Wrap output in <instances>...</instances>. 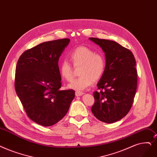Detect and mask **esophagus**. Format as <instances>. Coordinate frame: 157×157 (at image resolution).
<instances>
[{
  "label": "esophagus",
  "mask_w": 157,
  "mask_h": 157,
  "mask_svg": "<svg viewBox=\"0 0 157 157\" xmlns=\"http://www.w3.org/2000/svg\"><path fill=\"white\" fill-rule=\"evenodd\" d=\"M83 94H84L83 92H78V91H76V96H81V95H83Z\"/></svg>",
  "instance_id": "esophagus-1"
}]
</instances>
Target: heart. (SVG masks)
<instances>
[{
	"label": "heart",
	"instance_id": "b5f03b06",
	"mask_svg": "<svg viewBox=\"0 0 157 157\" xmlns=\"http://www.w3.org/2000/svg\"><path fill=\"white\" fill-rule=\"evenodd\" d=\"M70 61L74 67H79V77L68 85V88L82 91L90 86L93 82L99 81L105 72L106 61L103 54L95 53L86 46H79L69 54ZM62 77L67 81L73 79V69L71 64L63 60L59 65Z\"/></svg>",
	"mask_w": 157,
	"mask_h": 157
}]
</instances>
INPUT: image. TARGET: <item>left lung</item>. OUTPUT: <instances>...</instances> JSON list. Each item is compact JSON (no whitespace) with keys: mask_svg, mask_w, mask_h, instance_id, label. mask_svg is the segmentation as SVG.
<instances>
[{"mask_svg":"<svg viewBox=\"0 0 157 157\" xmlns=\"http://www.w3.org/2000/svg\"><path fill=\"white\" fill-rule=\"evenodd\" d=\"M105 52L106 68L98 83L100 92H94L91 110L98 120L113 123L126 116L137 90V72L133 53L112 40L90 38Z\"/></svg>","mask_w":157,"mask_h":157,"instance_id":"8db88e82","label":"left lung"}]
</instances>
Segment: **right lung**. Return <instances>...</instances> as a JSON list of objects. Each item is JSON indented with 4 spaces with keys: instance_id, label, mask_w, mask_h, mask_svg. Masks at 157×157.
<instances>
[{
    "instance_id": "obj_1",
    "label": "right lung",
    "mask_w": 157,
    "mask_h": 157,
    "mask_svg": "<svg viewBox=\"0 0 157 157\" xmlns=\"http://www.w3.org/2000/svg\"><path fill=\"white\" fill-rule=\"evenodd\" d=\"M70 39L43 42L25 51L16 67L15 87L28 117L44 126L64 117L75 98L73 90H62L58 60Z\"/></svg>"
}]
</instances>
